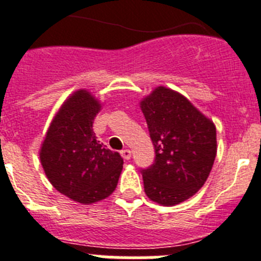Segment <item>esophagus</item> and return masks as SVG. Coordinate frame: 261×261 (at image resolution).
I'll return each mask as SVG.
<instances>
[{
  "label": "esophagus",
  "instance_id": "34e87169",
  "mask_svg": "<svg viewBox=\"0 0 261 261\" xmlns=\"http://www.w3.org/2000/svg\"><path fill=\"white\" fill-rule=\"evenodd\" d=\"M121 156H123L125 161H129V159H130V156H132V153H130V150H129V149H124V150H121Z\"/></svg>",
  "mask_w": 261,
  "mask_h": 261
}]
</instances>
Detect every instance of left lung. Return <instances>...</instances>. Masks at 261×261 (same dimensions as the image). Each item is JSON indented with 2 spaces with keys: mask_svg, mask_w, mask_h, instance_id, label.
Masks as SVG:
<instances>
[{
  "mask_svg": "<svg viewBox=\"0 0 261 261\" xmlns=\"http://www.w3.org/2000/svg\"><path fill=\"white\" fill-rule=\"evenodd\" d=\"M155 162L142 170L151 201L174 206L205 184L217 154L216 125L180 93L158 86L140 102Z\"/></svg>",
  "mask_w": 261,
  "mask_h": 261,
  "instance_id": "8db88e82",
  "label": "left lung"
}]
</instances>
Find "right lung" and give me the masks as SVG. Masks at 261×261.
I'll list each match as a JSON object with an SVG mask.
<instances>
[{
  "label": "right lung",
  "mask_w": 261,
  "mask_h": 261,
  "mask_svg": "<svg viewBox=\"0 0 261 261\" xmlns=\"http://www.w3.org/2000/svg\"><path fill=\"white\" fill-rule=\"evenodd\" d=\"M100 107L87 90L74 91L52 119L39 151L50 184L85 205L112 195L123 170L121 155L100 144L93 130Z\"/></svg>",
  "instance_id": "right-lung-1"
}]
</instances>
